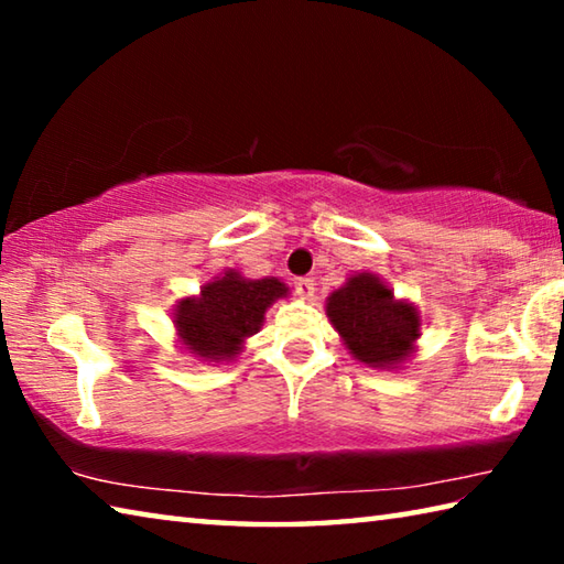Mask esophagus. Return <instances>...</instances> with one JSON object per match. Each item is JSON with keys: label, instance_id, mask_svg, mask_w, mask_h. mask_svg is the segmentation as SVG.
<instances>
[{"label": "esophagus", "instance_id": "34e87169", "mask_svg": "<svg viewBox=\"0 0 564 564\" xmlns=\"http://www.w3.org/2000/svg\"><path fill=\"white\" fill-rule=\"evenodd\" d=\"M295 293H299L303 301H311L313 293H316V283H313L311 279H299L295 281Z\"/></svg>", "mask_w": 564, "mask_h": 564}]
</instances>
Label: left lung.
Segmentation results:
<instances>
[{
	"mask_svg": "<svg viewBox=\"0 0 564 564\" xmlns=\"http://www.w3.org/2000/svg\"><path fill=\"white\" fill-rule=\"evenodd\" d=\"M326 316L350 358L378 370L405 368L423 333L417 305L398 299L388 281L373 271L350 273L326 299Z\"/></svg>",
	"mask_w": 564,
	"mask_h": 564,
	"instance_id": "8db88e82",
	"label": "left lung"
}]
</instances>
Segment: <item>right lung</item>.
Wrapping results in <instances>:
<instances>
[{"mask_svg":"<svg viewBox=\"0 0 564 564\" xmlns=\"http://www.w3.org/2000/svg\"><path fill=\"white\" fill-rule=\"evenodd\" d=\"M289 295V285L275 275L246 279L238 269H224L202 291L174 303L176 346L206 366L231 362L243 352L246 340L261 330L271 305Z\"/></svg>","mask_w":564,"mask_h":564,"instance_id":"1","label":"right lung"}]
</instances>
